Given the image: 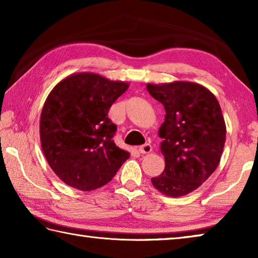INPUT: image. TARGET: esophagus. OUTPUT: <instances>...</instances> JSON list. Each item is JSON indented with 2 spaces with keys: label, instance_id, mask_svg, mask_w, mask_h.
Returning a JSON list of instances; mask_svg holds the SVG:
<instances>
[{
  "label": "esophagus",
  "instance_id": "1",
  "mask_svg": "<svg viewBox=\"0 0 258 258\" xmlns=\"http://www.w3.org/2000/svg\"><path fill=\"white\" fill-rule=\"evenodd\" d=\"M139 151L141 154H149V152L152 151V147L149 145V143H146V145H142L139 147Z\"/></svg>",
  "mask_w": 258,
  "mask_h": 258
}]
</instances>
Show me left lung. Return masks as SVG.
<instances>
[{
    "label": "left lung",
    "instance_id": "left-lung-1",
    "mask_svg": "<svg viewBox=\"0 0 258 258\" xmlns=\"http://www.w3.org/2000/svg\"><path fill=\"white\" fill-rule=\"evenodd\" d=\"M147 90L166 111L159 128L166 165L151 178L152 185L181 197L202 185L220 163L226 134L220 103L206 87L191 82L148 84Z\"/></svg>",
    "mask_w": 258,
    "mask_h": 258
}]
</instances>
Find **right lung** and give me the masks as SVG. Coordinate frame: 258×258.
Listing matches in <instances>:
<instances>
[{
    "mask_svg": "<svg viewBox=\"0 0 258 258\" xmlns=\"http://www.w3.org/2000/svg\"><path fill=\"white\" fill-rule=\"evenodd\" d=\"M128 89L97 74H74L51 91L40 123L42 149L53 172L82 191L112 180L130 154L117 147V126L108 118L112 103Z\"/></svg>",
    "mask_w": 258,
    "mask_h": 258,
    "instance_id": "obj_1",
    "label": "right lung"
}]
</instances>
